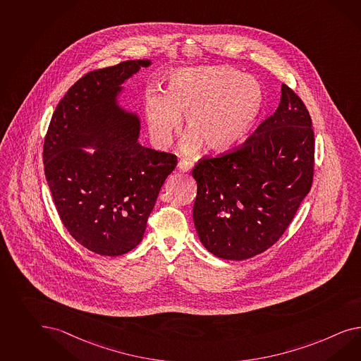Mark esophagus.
I'll use <instances>...</instances> for the list:
<instances>
[{
	"instance_id": "1",
	"label": "esophagus",
	"mask_w": 361,
	"mask_h": 361,
	"mask_svg": "<svg viewBox=\"0 0 361 361\" xmlns=\"http://www.w3.org/2000/svg\"><path fill=\"white\" fill-rule=\"evenodd\" d=\"M178 169L183 173H187V171H191L194 169V164L188 159H180L179 164H178Z\"/></svg>"
}]
</instances>
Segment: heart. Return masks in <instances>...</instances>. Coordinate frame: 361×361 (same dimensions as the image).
<instances>
[{"label": "heart", "instance_id": "b5f03b06", "mask_svg": "<svg viewBox=\"0 0 361 361\" xmlns=\"http://www.w3.org/2000/svg\"><path fill=\"white\" fill-rule=\"evenodd\" d=\"M264 101L262 85L225 65L180 69L169 74L166 95L148 90L144 107L149 133L165 147L185 116L190 130L182 142L185 153L204 144L211 152H226L249 136Z\"/></svg>", "mask_w": 361, "mask_h": 361}]
</instances>
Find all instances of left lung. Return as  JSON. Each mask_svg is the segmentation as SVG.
Here are the masks:
<instances>
[{
    "mask_svg": "<svg viewBox=\"0 0 361 361\" xmlns=\"http://www.w3.org/2000/svg\"><path fill=\"white\" fill-rule=\"evenodd\" d=\"M314 132L301 98L283 83L278 110L240 148L203 158L194 222L204 247L229 260L252 258L287 231L313 183Z\"/></svg>",
    "mask_w": 361,
    "mask_h": 361,
    "instance_id": "8db88e82",
    "label": "left lung"
}]
</instances>
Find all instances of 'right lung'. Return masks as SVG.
Segmentation results:
<instances>
[{"label":"right lung","mask_w":361,"mask_h":361,"mask_svg":"<svg viewBox=\"0 0 361 361\" xmlns=\"http://www.w3.org/2000/svg\"><path fill=\"white\" fill-rule=\"evenodd\" d=\"M150 64L128 60L85 74L57 104L44 139L47 183L61 221L83 247L104 257L139 245L178 162L140 145L139 116L118 103L124 81Z\"/></svg>","instance_id":"add662e5"}]
</instances>
